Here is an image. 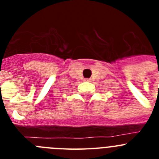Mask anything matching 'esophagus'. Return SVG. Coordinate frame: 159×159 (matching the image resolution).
Returning <instances> with one entry per match:
<instances>
[{
	"label": "esophagus",
	"mask_w": 159,
	"mask_h": 159,
	"mask_svg": "<svg viewBox=\"0 0 159 159\" xmlns=\"http://www.w3.org/2000/svg\"><path fill=\"white\" fill-rule=\"evenodd\" d=\"M84 81H86V82H90V81H91V79H85Z\"/></svg>",
	"instance_id": "obj_1"
}]
</instances>
